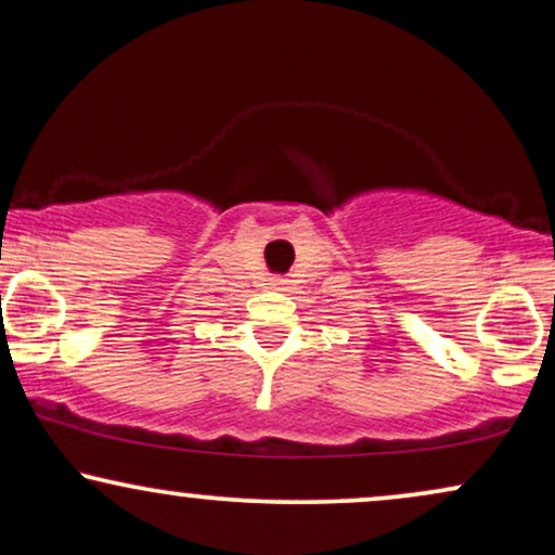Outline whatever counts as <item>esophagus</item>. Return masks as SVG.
<instances>
[{"instance_id": "1", "label": "esophagus", "mask_w": 555, "mask_h": 555, "mask_svg": "<svg viewBox=\"0 0 555 555\" xmlns=\"http://www.w3.org/2000/svg\"><path fill=\"white\" fill-rule=\"evenodd\" d=\"M275 285H278V291H285V283H283V280H278Z\"/></svg>"}]
</instances>
